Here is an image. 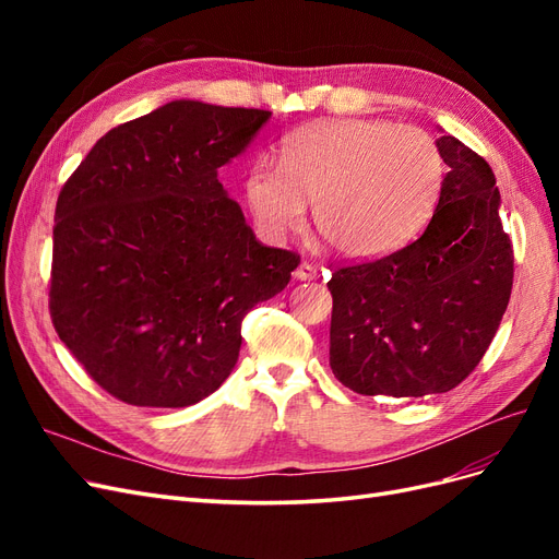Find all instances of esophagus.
<instances>
[{
    "label": "esophagus",
    "mask_w": 559,
    "mask_h": 559,
    "mask_svg": "<svg viewBox=\"0 0 559 559\" xmlns=\"http://www.w3.org/2000/svg\"><path fill=\"white\" fill-rule=\"evenodd\" d=\"M294 277L300 280V282H310L317 277V267L310 265V263H300L296 270H294Z\"/></svg>",
    "instance_id": "obj_1"
}]
</instances>
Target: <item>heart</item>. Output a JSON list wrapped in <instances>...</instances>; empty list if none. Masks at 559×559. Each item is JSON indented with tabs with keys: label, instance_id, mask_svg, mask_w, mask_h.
<instances>
[{
	"label": "heart",
	"instance_id": "obj_1",
	"mask_svg": "<svg viewBox=\"0 0 559 559\" xmlns=\"http://www.w3.org/2000/svg\"><path fill=\"white\" fill-rule=\"evenodd\" d=\"M443 177V154L429 132L382 118H337L292 134L282 167L253 163L245 193L265 240L300 230L314 202V228L331 249L373 261L425 228Z\"/></svg>",
	"mask_w": 559,
	"mask_h": 559
}]
</instances>
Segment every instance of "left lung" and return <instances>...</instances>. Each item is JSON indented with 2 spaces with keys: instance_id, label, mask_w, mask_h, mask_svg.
I'll list each match as a JSON object with an SVG mask.
<instances>
[{
  "instance_id": "obj_1",
  "label": "left lung",
  "mask_w": 559,
  "mask_h": 559,
  "mask_svg": "<svg viewBox=\"0 0 559 559\" xmlns=\"http://www.w3.org/2000/svg\"><path fill=\"white\" fill-rule=\"evenodd\" d=\"M436 144L450 173L427 230L329 282L331 370L364 396L450 392L480 364L509 308L513 245L492 167L448 132Z\"/></svg>"
}]
</instances>
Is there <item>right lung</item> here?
I'll return each instance as SVG.
<instances>
[{
    "instance_id": "add662e5",
    "label": "right lung",
    "mask_w": 559,
    "mask_h": 559,
    "mask_svg": "<svg viewBox=\"0 0 559 559\" xmlns=\"http://www.w3.org/2000/svg\"><path fill=\"white\" fill-rule=\"evenodd\" d=\"M270 111L175 99L109 130L56 205L50 319L118 401L186 408L238 364L245 314L292 280L218 181Z\"/></svg>"
}]
</instances>
